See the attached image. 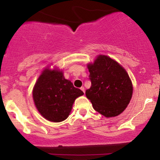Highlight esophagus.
Listing matches in <instances>:
<instances>
[{
    "instance_id": "34e87169",
    "label": "esophagus",
    "mask_w": 160,
    "mask_h": 160,
    "mask_svg": "<svg viewBox=\"0 0 160 160\" xmlns=\"http://www.w3.org/2000/svg\"><path fill=\"white\" fill-rule=\"evenodd\" d=\"M80 89H81V90H82V91L83 92L85 93V89H84V87H82Z\"/></svg>"
}]
</instances>
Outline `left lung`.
<instances>
[{"label":"left lung","mask_w":160,"mask_h":160,"mask_svg":"<svg viewBox=\"0 0 160 160\" xmlns=\"http://www.w3.org/2000/svg\"><path fill=\"white\" fill-rule=\"evenodd\" d=\"M91 87L86 96L98 113L106 117L120 114L130 101L132 85L128 73L115 60L100 55L88 65Z\"/></svg>","instance_id":"left-lung-1"}]
</instances>
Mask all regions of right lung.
<instances>
[{"label": "right lung", "mask_w": 160, "mask_h": 160, "mask_svg": "<svg viewBox=\"0 0 160 160\" xmlns=\"http://www.w3.org/2000/svg\"><path fill=\"white\" fill-rule=\"evenodd\" d=\"M84 95L74 87L71 81L65 79L62 72L46 69L39 76L32 97L37 109L49 121H64L71 112L74 100Z\"/></svg>", "instance_id": "1"}]
</instances>
